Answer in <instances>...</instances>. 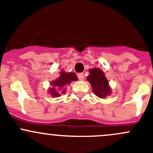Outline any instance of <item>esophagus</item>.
Instances as JSON below:
<instances>
[{"mask_svg": "<svg viewBox=\"0 0 153 153\" xmlns=\"http://www.w3.org/2000/svg\"><path fill=\"white\" fill-rule=\"evenodd\" d=\"M78 79L80 80V81H83V80H84V73H82V72H81V73H78Z\"/></svg>", "mask_w": 153, "mask_h": 153, "instance_id": "esophagus-1", "label": "esophagus"}]
</instances>
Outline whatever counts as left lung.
<instances>
[{"mask_svg":"<svg viewBox=\"0 0 153 153\" xmlns=\"http://www.w3.org/2000/svg\"><path fill=\"white\" fill-rule=\"evenodd\" d=\"M89 75L86 79L92 85L94 93L101 98H105L111 93L109 81L106 79L104 72L98 68H93L89 70Z\"/></svg>","mask_w":153,"mask_h":153,"instance_id":"1","label":"left lung"}]
</instances>
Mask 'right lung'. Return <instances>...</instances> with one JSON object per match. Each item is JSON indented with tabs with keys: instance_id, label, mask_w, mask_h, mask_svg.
Masks as SVG:
<instances>
[{
	"instance_id": "right-lung-1",
	"label": "right lung",
	"mask_w": 153,
	"mask_h": 153,
	"mask_svg": "<svg viewBox=\"0 0 153 153\" xmlns=\"http://www.w3.org/2000/svg\"><path fill=\"white\" fill-rule=\"evenodd\" d=\"M78 80V77L73 72H61L59 78L55 81H52L50 85L52 87L49 88V93L51 94L52 97H58L61 94L65 93L67 90L66 86L69 85L72 81H75Z\"/></svg>"
}]
</instances>
